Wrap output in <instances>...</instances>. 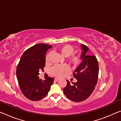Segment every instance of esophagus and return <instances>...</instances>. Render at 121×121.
Listing matches in <instances>:
<instances>
[{"label":"esophagus","instance_id":"obj_1","mask_svg":"<svg viewBox=\"0 0 121 121\" xmlns=\"http://www.w3.org/2000/svg\"><path fill=\"white\" fill-rule=\"evenodd\" d=\"M59 78H54V81H59Z\"/></svg>","mask_w":121,"mask_h":121}]
</instances>
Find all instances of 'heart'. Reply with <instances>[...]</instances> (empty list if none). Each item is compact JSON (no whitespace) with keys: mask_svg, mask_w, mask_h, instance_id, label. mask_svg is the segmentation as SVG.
Returning a JSON list of instances; mask_svg holds the SVG:
<instances>
[{"mask_svg":"<svg viewBox=\"0 0 121 121\" xmlns=\"http://www.w3.org/2000/svg\"><path fill=\"white\" fill-rule=\"evenodd\" d=\"M58 51L62 56L67 57V61L72 66H76L81 62V56L78 54H74V47L69 45H64L61 46L58 48ZM51 54L48 53L46 57V61L49 62ZM68 71V68L66 66L55 65L51 69L50 73L53 75L60 77Z\"/></svg>","mask_w":121,"mask_h":121,"instance_id":"obj_1","label":"heart"}]
</instances>
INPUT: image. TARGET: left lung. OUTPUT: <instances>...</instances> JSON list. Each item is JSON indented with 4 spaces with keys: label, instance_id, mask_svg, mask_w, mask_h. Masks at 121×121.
Here are the masks:
<instances>
[{
    "label": "left lung",
    "instance_id": "left-lung-1",
    "mask_svg": "<svg viewBox=\"0 0 121 121\" xmlns=\"http://www.w3.org/2000/svg\"><path fill=\"white\" fill-rule=\"evenodd\" d=\"M82 61L74 71V78L76 82L70 84L67 80V86L64 89L65 95L74 102H81L89 97L96 85L99 75V63L95 55L86 54L89 48L82 44Z\"/></svg>",
    "mask_w": 121,
    "mask_h": 121
}]
</instances>
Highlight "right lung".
<instances>
[{
	"mask_svg": "<svg viewBox=\"0 0 121 121\" xmlns=\"http://www.w3.org/2000/svg\"><path fill=\"white\" fill-rule=\"evenodd\" d=\"M52 47L39 43L27 49L23 53L17 67V78L20 89L25 97L31 101H39L47 95L54 78L48 77L42 80L39 70L45 66V55Z\"/></svg>",
	"mask_w": 121,
	"mask_h": 121,
	"instance_id": "1",
	"label": "right lung"
}]
</instances>
